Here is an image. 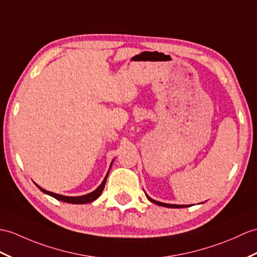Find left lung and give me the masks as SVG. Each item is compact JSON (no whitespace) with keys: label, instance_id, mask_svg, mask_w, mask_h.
<instances>
[{"label":"left lung","instance_id":"8db88e82","mask_svg":"<svg viewBox=\"0 0 257 257\" xmlns=\"http://www.w3.org/2000/svg\"><path fill=\"white\" fill-rule=\"evenodd\" d=\"M147 196V198L150 200L151 202H153V204H156V205H159V206H163V207H168V208H184V207H188V206H186V205H172V204H164V202H160V201H157V200H154V199H152L151 197H149L148 195H146Z\"/></svg>","mask_w":257,"mask_h":257}]
</instances>
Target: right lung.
Here are the masks:
<instances>
[{
	"label": "right lung",
	"instance_id": "1",
	"mask_svg": "<svg viewBox=\"0 0 257 257\" xmlns=\"http://www.w3.org/2000/svg\"><path fill=\"white\" fill-rule=\"evenodd\" d=\"M111 164H112V162H111ZM111 164H110V166H111ZM108 173H109V171L107 172V174H106V176H105V178H104V181L101 182V184L99 185V186H98L96 189L94 190V192L89 193V194H86V195H83V196L70 197V196L59 195V194H55V193L48 192V190H46V189H44V188H41L40 186H38L37 184H36V185H37V187L41 190V192L47 194V195H49V196H51V197H53V198H56V199H58V200H61V201H64V202H69V204H77V205H80V204H87V202H92V201H94V200H96V199L98 198V197L101 195V193H103L104 187H105V184H106V180H107V176H108Z\"/></svg>",
	"mask_w": 257,
	"mask_h": 257
}]
</instances>
